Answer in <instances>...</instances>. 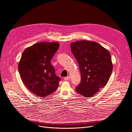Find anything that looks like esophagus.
<instances>
[{"mask_svg": "<svg viewBox=\"0 0 132 132\" xmlns=\"http://www.w3.org/2000/svg\"><path fill=\"white\" fill-rule=\"evenodd\" d=\"M70 77L69 76H67V77H65V78H64V80H69V79H70Z\"/></svg>", "mask_w": 132, "mask_h": 132, "instance_id": "34e87169", "label": "esophagus"}]
</instances>
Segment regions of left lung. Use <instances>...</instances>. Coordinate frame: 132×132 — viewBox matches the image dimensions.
<instances>
[{
	"label": "left lung",
	"instance_id": "1",
	"mask_svg": "<svg viewBox=\"0 0 132 132\" xmlns=\"http://www.w3.org/2000/svg\"><path fill=\"white\" fill-rule=\"evenodd\" d=\"M71 51L81 73V82L76 91L90 98L108 83L113 69L110 52L99 43L82 40L72 42Z\"/></svg>",
	"mask_w": 132,
	"mask_h": 132
}]
</instances>
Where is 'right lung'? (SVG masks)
I'll return each mask as SVG.
<instances>
[{
    "label": "right lung",
    "instance_id": "right-lung-1",
    "mask_svg": "<svg viewBox=\"0 0 132 132\" xmlns=\"http://www.w3.org/2000/svg\"><path fill=\"white\" fill-rule=\"evenodd\" d=\"M60 46L58 42H42L23 51L18 64L21 79L26 87L37 97H46L59 86L51 61Z\"/></svg>",
    "mask_w": 132,
    "mask_h": 132
}]
</instances>
